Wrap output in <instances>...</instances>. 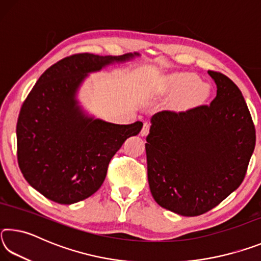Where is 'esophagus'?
Listing matches in <instances>:
<instances>
[{
	"instance_id": "esophagus-1",
	"label": "esophagus",
	"mask_w": 261,
	"mask_h": 261,
	"mask_svg": "<svg viewBox=\"0 0 261 261\" xmlns=\"http://www.w3.org/2000/svg\"><path fill=\"white\" fill-rule=\"evenodd\" d=\"M149 126H151V124H149L148 122H145L144 125H143V129H141V131H140V135L143 137L146 136L149 132Z\"/></svg>"
}]
</instances>
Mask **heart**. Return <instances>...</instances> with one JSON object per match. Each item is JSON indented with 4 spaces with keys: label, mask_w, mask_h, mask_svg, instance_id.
Wrapping results in <instances>:
<instances>
[{
    "label": "heart",
    "mask_w": 261,
    "mask_h": 261,
    "mask_svg": "<svg viewBox=\"0 0 261 261\" xmlns=\"http://www.w3.org/2000/svg\"><path fill=\"white\" fill-rule=\"evenodd\" d=\"M159 90L168 96L183 95V106L200 105L208 99L210 87L201 84L192 73L178 72L163 77L159 83Z\"/></svg>",
    "instance_id": "obj_1"
}]
</instances>
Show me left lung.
<instances>
[{"label":"left lung","mask_w":261,"mask_h":261,"mask_svg":"<svg viewBox=\"0 0 261 261\" xmlns=\"http://www.w3.org/2000/svg\"><path fill=\"white\" fill-rule=\"evenodd\" d=\"M218 87L211 105L152 117L145 144L151 193L183 216L214 208L240 187L255 146L250 110L231 79L208 71Z\"/></svg>","instance_id":"left-lung-1"}]
</instances>
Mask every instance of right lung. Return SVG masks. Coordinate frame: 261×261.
<instances>
[{"instance_id": "right-lung-1", "label": "right lung", "mask_w": 261, "mask_h": 261, "mask_svg": "<svg viewBox=\"0 0 261 261\" xmlns=\"http://www.w3.org/2000/svg\"><path fill=\"white\" fill-rule=\"evenodd\" d=\"M135 55L64 57L41 74L25 99L17 121V159L25 179L48 199L70 205L92 196L115 153L140 132L139 121L120 125L87 117L76 100L88 72Z\"/></svg>"}]
</instances>
